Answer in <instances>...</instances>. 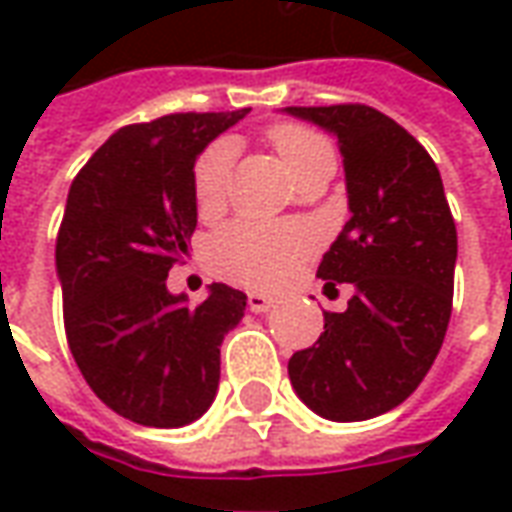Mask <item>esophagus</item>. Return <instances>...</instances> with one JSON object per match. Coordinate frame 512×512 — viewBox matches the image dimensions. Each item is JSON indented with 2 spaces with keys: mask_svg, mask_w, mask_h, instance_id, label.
<instances>
[{
  "mask_svg": "<svg viewBox=\"0 0 512 512\" xmlns=\"http://www.w3.org/2000/svg\"><path fill=\"white\" fill-rule=\"evenodd\" d=\"M246 304H249V310L252 312H268L277 307V299H271V296H266V293H249V299H246Z\"/></svg>",
  "mask_w": 512,
  "mask_h": 512,
  "instance_id": "34e87169",
  "label": "esophagus"
}]
</instances>
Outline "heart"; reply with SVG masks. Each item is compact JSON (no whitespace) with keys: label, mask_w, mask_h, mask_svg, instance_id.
Segmentation results:
<instances>
[{"label":"heart","mask_w":512,"mask_h":512,"mask_svg":"<svg viewBox=\"0 0 512 512\" xmlns=\"http://www.w3.org/2000/svg\"><path fill=\"white\" fill-rule=\"evenodd\" d=\"M271 145L285 161L290 175L304 167L326 142L310 128L285 123L268 131ZM233 164V147L227 142L211 145L194 164V200L200 213L222 211L227 200V180ZM315 249V233L304 224L235 222L224 227L208 246V260L216 274L249 288H277Z\"/></svg>","instance_id":"1"}]
</instances>
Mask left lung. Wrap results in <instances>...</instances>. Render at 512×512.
Listing matches in <instances>:
<instances>
[{
  "instance_id": "1",
  "label": "left lung",
  "mask_w": 512,
  "mask_h": 512,
  "mask_svg": "<svg viewBox=\"0 0 512 512\" xmlns=\"http://www.w3.org/2000/svg\"><path fill=\"white\" fill-rule=\"evenodd\" d=\"M282 112L337 136L351 219L318 277L354 288L348 310L323 312L318 343L290 356V384L318 417L373 419L422 384L450 323L458 233L439 167L373 106Z\"/></svg>"
}]
</instances>
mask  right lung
Here are the masks:
<instances>
[{
  "label": "right lung",
  "instance_id": "add662e5",
  "mask_svg": "<svg viewBox=\"0 0 512 512\" xmlns=\"http://www.w3.org/2000/svg\"><path fill=\"white\" fill-rule=\"evenodd\" d=\"M246 115L186 112L120 128L68 191L57 235L68 345L95 395L136 425L183 428L219 389V348L244 318L246 293L213 282L189 307L167 274L197 227V156Z\"/></svg>",
  "mask_w": 512,
  "mask_h": 512
}]
</instances>
